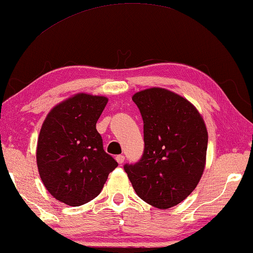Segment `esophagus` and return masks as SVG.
<instances>
[{
  "mask_svg": "<svg viewBox=\"0 0 253 253\" xmlns=\"http://www.w3.org/2000/svg\"><path fill=\"white\" fill-rule=\"evenodd\" d=\"M124 156H122V155H119V156H116V162L119 163V164H123L124 163Z\"/></svg>",
  "mask_w": 253,
  "mask_h": 253,
  "instance_id": "obj_1",
  "label": "esophagus"
}]
</instances>
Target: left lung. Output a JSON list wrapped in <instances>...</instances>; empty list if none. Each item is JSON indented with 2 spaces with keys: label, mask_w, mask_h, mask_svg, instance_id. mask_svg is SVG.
<instances>
[{
  "label": "left lung",
  "mask_w": 253,
  "mask_h": 253,
  "mask_svg": "<svg viewBox=\"0 0 253 253\" xmlns=\"http://www.w3.org/2000/svg\"><path fill=\"white\" fill-rule=\"evenodd\" d=\"M132 101L143 117L145 147L142 159L124 169L143 201L169 209L191 194L203 174L206 123L194 104L165 88L137 91Z\"/></svg>",
  "instance_id": "1"
}]
</instances>
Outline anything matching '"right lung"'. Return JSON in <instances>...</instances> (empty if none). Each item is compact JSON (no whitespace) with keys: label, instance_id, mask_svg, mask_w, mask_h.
<instances>
[{"label":"right lung","instance_id":"right-lung-1","mask_svg":"<svg viewBox=\"0 0 253 253\" xmlns=\"http://www.w3.org/2000/svg\"><path fill=\"white\" fill-rule=\"evenodd\" d=\"M107 103L106 96L77 93L55 104L42 122L38 172L48 193L65 205L78 207L96 198L119 166L104 152L96 130Z\"/></svg>","mask_w":253,"mask_h":253}]
</instances>
